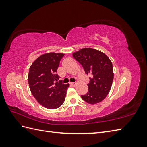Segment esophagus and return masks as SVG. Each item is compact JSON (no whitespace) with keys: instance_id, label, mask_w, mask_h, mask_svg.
I'll return each mask as SVG.
<instances>
[{"instance_id":"esophagus-1","label":"esophagus","mask_w":147,"mask_h":147,"mask_svg":"<svg viewBox=\"0 0 147 147\" xmlns=\"http://www.w3.org/2000/svg\"><path fill=\"white\" fill-rule=\"evenodd\" d=\"M70 84H71V85H72V86H75L76 85V83H73V82H71L70 83Z\"/></svg>"}]
</instances>
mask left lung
I'll return each mask as SVG.
<instances>
[{
	"label": "left lung",
	"mask_w": 147,
	"mask_h": 147,
	"mask_svg": "<svg viewBox=\"0 0 147 147\" xmlns=\"http://www.w3.org/2000/svg\"><path fill=\"white\" fill-rule=\"evenodd\" d=\"M82 65L85 73L90 74L88 91L82 95L84 101L95 104L104 100L110 91L114 78L112 64L104 53L91 48H84L73 54Z\"/></svg>",
	"instance_id": "8db88e82"
}]
</instances>
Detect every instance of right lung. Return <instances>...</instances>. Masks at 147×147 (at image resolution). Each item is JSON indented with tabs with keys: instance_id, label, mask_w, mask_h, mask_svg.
Returning <instances> with one entry per match:
<instances>
[{
	"instance_id": "1",
	"label": "right lung",
	"mask_w": 147,
	"mask_h": 147,
	"mask_svg": "<svg viewBox=\"0 0 147 147\" xmlns=\"http://www.w3.org/2000/svg\"><path fill=\"white\" fill-rule=\"evenodd\" d=\"M62 53H47L37 58L30 67L28 81L33 96L40 104L55 109L63 104L69 84L59 81L57 73Z\"/></svg>"
}]
</instances>
